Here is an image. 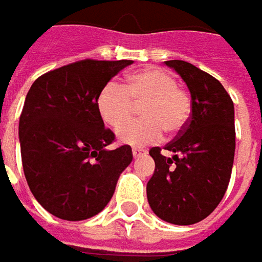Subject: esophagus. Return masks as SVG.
Here are the masks:
<instances>
[{
    "label": "esophagus",
    "instance_id": "obj_1",
    "mask_svg": "<svg viewBox=\"0 0 262 262\" xmlns=\"http://www.w3.org/2000/svg\"><path fill=\"white\" fill-rule=\"evenodd\" d=\"M146 150L145 149H142V148H133L132 149V154H133V157L135 158H138V157H140V155H143Z\"/></svg>",
    "mask_w": 262,
    "mask_h": 262
}]
</instances>
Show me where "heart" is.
Instances as JSON below:
<instances>
[{
	"label": "heart",
	"instance_id": "heart-1",
	"mask_svg": "<svg viewBox=\"0 0 262 262\" xmlns=\"http://www.w3.org/2000/svg\"><path fill=\"white\" fill-rule=\"evenodd\" d=\"M135 105L142 106L144 120L123 126L130 120ZM97 107L107 126L121 127L117 138L122 143L143 146L161 139L162 130L169 135L181 130L191 113V100L184 90L177 86L176 78L168 71L148 67L132 74L126 85L113 81L105 84Z\"/></svg>",
	"mask_w": 262,
	"mask_h": 262
}]
</instances>
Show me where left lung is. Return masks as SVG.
I'll use <instances>...</instances> for the list:
<instances>
[{
    "label": "left lung",
    "mask_w": 262,
    "mask_h": 262,
    "mask_svg": "<svg viewBox=\"0 0 262 262\" xmlns=\"http://www.w3.org/2000/svg\"><path fill=\"white\" fill-rule=\"evenodd\" d=\"M191 94V114L167 146L152 148L154 176L146 185L150 209L162 221L193 225L221 203L229 185L235 157V110L221 82L184 60H167Z\"/></svg>",
    "instance_id": "8db88e82"
}]
</instances>
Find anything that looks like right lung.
Returning <instances> with one entry per match:
<instances>
[{"label": "right lung", "mask_w": 262, "mask_h": 262, "mask_svg": "<svg viewBox=\"0 0 262 262\" xmlns=\"http://www.w3.org/2000/svg\"><path fill=\"white\" fill-rule=\"evenodd\" d=\"M133 60L84 59L39 77L18 123L21 161L34 199L63 221H85L112 200L132 148L108 149L97 100L103 86Z\"/></svg>", "instance_id": "add662e5"}]
</instances>
